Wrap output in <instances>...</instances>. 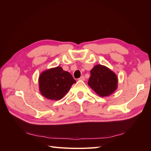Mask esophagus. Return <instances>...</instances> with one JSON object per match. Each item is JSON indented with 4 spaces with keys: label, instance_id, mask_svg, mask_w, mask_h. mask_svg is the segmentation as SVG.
<instances>
[{
    "label": "esophagus",
    "instance_id": "34e87169",
    "mask_svg": "<svg viewBox=\"0 0 151 151\" xmlns=\"http://www.w3.org/2000/svg\"><path fill=\"white\" fill-rule=\"evenodd\" d=\"M79 80H81V81H84L85 80V77H84V76H81L80 78L79 79Z\"/></svg>",
    "mask_w": 151,
    "mask_h": 151
}]
</instances>
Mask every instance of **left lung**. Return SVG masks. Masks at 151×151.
<instances>
[{"mask_svg":"<svg viewBox=\"0 0 151 151\" xmlns=\"http://www.w3.org/2000/svg\"><path fill=\"white\" fill-rule=\"evenodd\" d=\"M88 85L99 96H108L118 86V77L109 68L102 65H95L90 71Z\"/></svg>","mask_w":151,"mask_h":151,"instance_id":"obj_1","label":"left lung"}]
</instances>
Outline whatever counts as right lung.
Returning <instances> with one entry per match:
<instances>
[{"instance_id": "obj_1", "label": "right lung", "mask_w": 151, "mask_h": 151, "mask_svg": "<svg viewBox=\"0 0 151 151\" xmlns=\"http://www.w3.org/2000/svg\"><path fill=\"white\" fill-rule=\"evenodd\" d=\"M39 89L44 97L52 100L62 99L76 83L69 72L60 67L50 68L39 77Z\"/></svg>"}]
</instances>
